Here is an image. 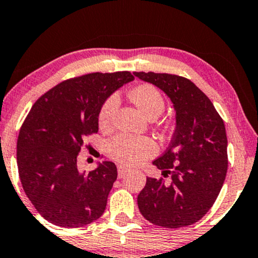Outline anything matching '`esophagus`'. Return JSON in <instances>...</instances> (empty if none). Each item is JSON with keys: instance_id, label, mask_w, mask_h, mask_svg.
Wrapping results in <instances>:
<instances>
[{"instance_id": "esophagus-1", "label": "esophagus", "mask_w": 258, "mask_h": 258, "mask_svg": "<svg viewBox=\"0 0 258 258\" xmlns=\"http://www.w3.org/2000/svg\"><path fill=\"white\" fill-rule=\"evenodd\" d=\"M128 172V168L125 166H122V164H119L117 166V173H119V178H123V176L126 175V173Z\"/></svg>"}]
</instances>
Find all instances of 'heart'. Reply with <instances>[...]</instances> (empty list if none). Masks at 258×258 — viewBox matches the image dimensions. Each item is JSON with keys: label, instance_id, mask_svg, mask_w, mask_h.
Here are the masks:
<instances>
[{"label": "heart", "instance_id": "1", "mask_svg": "<svg viewBox=\"0 0 258 258\" xmlns=\"http://www.w3.org/2000/svg\"><path fill=\"white\" fill-rule=\"evenodd\" d=\"M130 98L148 117H156L164 109V98L160 90L153 85H141L130 91ZM119 97L115 94L108 96L98 111V125L108 128L111 125ZM108 150L114 160L125 164H136L156 153L157 148L153 139L141 136L120 133L108 143Z\"/></svg>", "mask_w": 258, "mask_h": 258}]
</instances>
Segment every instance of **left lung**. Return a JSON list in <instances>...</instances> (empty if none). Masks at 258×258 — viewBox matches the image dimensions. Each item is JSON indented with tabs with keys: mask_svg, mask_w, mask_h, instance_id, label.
Returning a JSON list of instances; mask_svg holds the SVG:
<instances>
[{
	"mask_svg": "<svg viewBox=\"0 0 258 258\" xmlns=\"http://www.w3.org/2000/svg\"><path fill=\"white\" fill-rule=\"evenodd\" d=\"M170 98L176 127L170 145L154 161L163 178H147L138 208L148 221L179 228L197 222L218 198L228 167L225 123L207 95L176 74L133 72Z\"/></svg>",
	"mask_w": 258,
	"mask_h": 258,
	"instance_id": "8db88e82",
	"label": "left lung"
}]
</instances>
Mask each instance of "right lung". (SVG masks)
Here are the masks:
<instances>
[{
    "instance_id": "obj_1",
    "label": "right lung",
    "mask_w": 258,
    "mask_h": 258,
    "mask_svg": "<svg viewBox=\"0 0 258 258\" xmlns=\"http://www.w3.org/2000/svg\"><path fill=\"white\" fill-rule=\"evenodd\" d=\"M133 79L128 71L84 74L57 84L31 108L18 137L17 162L25 194L49 222L78 228L104 213L116 166L104 161L82 173L77 156L84 139L98 132L105 98Z\"/></svg>"
}]
</instances>
